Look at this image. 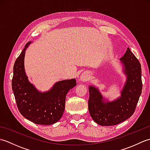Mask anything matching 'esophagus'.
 Returning <instances> with one entry per match:
<instances>
[{"label":"esophagus","instance_id":"34e87169","mask_svg":"<svg viewBox=\"0 0 150 150\" xmlns=\"http://www.w3.org/2000/svg\"><path fill=\"white\" fill-rule=\"evenodd\" d=\"M89 78H90V76H89V74L86 72L82 73L81 75L80 76V80L81 81H87Z\"/></svg>","mask_w":150,"mask_h":150}]
</instances>
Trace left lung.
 <instances>
[{
    "label": "left lung",
    "instance_id": "8db88e82",
    "mask_svg": "<svg viewBox=\"0 0 150 150\" xmlns=\"http://www.w3.org/2000/svg\"><path fill=\"white\" fill-rule=\"evenodd\" d=\"M127 76L121 96L113 101H105L98 89L89 86L88 110L92 119L100 126H114L129 119L135 112L142 89L141 66L129 47L120 59Z\"/></svg>",
    "mask_w": 150,
    "mask_h": 150
}]
</instances>
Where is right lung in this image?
I'll list each match as a JSON object with an SVG mask.
<instances>
[{"mask_svg": "<svg viewBox=\"0 0 150 150\" xmlns=\"http://www.w3.org/2000/svg\"><path fill=\"white\" fill-rule=\"evenodd\" d=\"M28 42L16 59L13 66L12 90L20 113L26 119L37 124L51 125L60 119L65 109L66 97L77 85L75 79L56 82L50 90L38 91L28 81L24 69L25 51Z\"/></svg>", "mask_w": 150, "mask_h": 150, "instance_id": "add662e5", "label": "right lung"}]
</instances>
